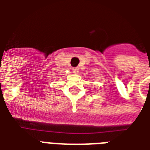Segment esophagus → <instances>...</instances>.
<instances>
[{"label":"esophagus","instance_id":"esophagus-1","mask_svg":"<svg viewBox=\"0 0 150 150\" xmlns=\"http://www.w3.org/2000/svg\"><path fill=\"white\" fill-rule=\"evenodd\" d=\"M72 71L74 72V73H78L79 68L78 67H73V68H72Z\"/></svg>","mask_w":150,"mask_h":150}]
</instances>
